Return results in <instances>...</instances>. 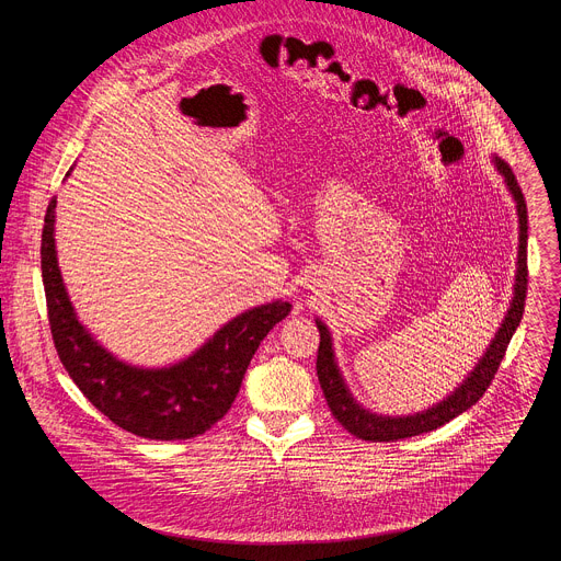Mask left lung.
<instances>
[{
    "instance_id": "8db88e82",
    "label": "left lung",
    "mask_w": 561,
    "mask_h": 561,
    "mask_svg": "<svg viewBox=\"0 0 561 561\" xmlns=\"http://www.w3.org/2000/svg\"><path fill=\"white\" fill-rule=\"evenodd\" d=\"M497 171L504 175L508 191L513 193L517 202V215H519V255H517V277H515V297L513 304L504 317V324L497 331L493 344L486 348L484 357L479 359L474 370L463 379L459 388H455L453 394H448L444 402L437 407L409 415V417H383V415H373L364 411L355 399L351 397L340 368L333 357V342L329 329L317 319V329H319V351H317V377L319 383H322L324 397L329 402L331 413L335 420L355 437L366 439V442H394V439H407L415 437L422 433H431L470 407L479 402V397L486 392L491 381L495 379V373L506 355V348L511 344L513 333L517 331L522 314H524V301H526V290H528V264H526V244H528V215H526V199L524 193L515 180L513 169L504 162V159L495 157Z\"/></svg>"
}]
</instances>
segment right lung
I'll use <instances>...</instances> for the list:
<instances>
[{
    "instance_id": "add662e5",
    "label": "right lung",
    "mask_w": 561,
    "mask_h": 561,
    "mask_svg": "<svg viewBox=\"0 0 561 561\" xmlns=\"http://www.w3.org/2000/svg\"><path fill=\"white\" fill-rule=\"evenodd\" d=\"M55 199L42 230V279L57 355L89 402L119 428L146 439H191L232 407L244 373L268 331L290 312L273 301L230 319L188 359L169 368H135L115 359L79 324L55 253Z\"/></svg>"
}]
</instances>
